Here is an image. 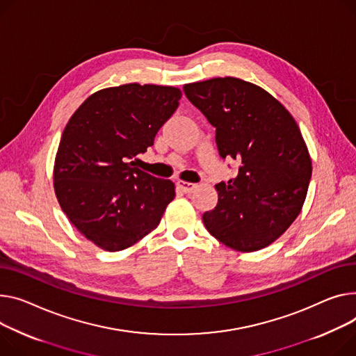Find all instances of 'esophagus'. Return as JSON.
<instances>
[{
  "label": "esophagus",
  "instance_id": "34e87169",
  "mask_svg": "<svg viewBox=\"0 0 356 356\" xmlns=\"http://www.w3.org/2000/svg\"><path fill=\"white\" fill-rule=\"evenodd\" d=\"M177 187L180 188L181 192H184V193H192L195 188L197 187V184H195V183H191V181H184V180H179L177 181Z\"/></svg>",
  "mask_w": 356,
  "mask_h": 356
}]
</instances>
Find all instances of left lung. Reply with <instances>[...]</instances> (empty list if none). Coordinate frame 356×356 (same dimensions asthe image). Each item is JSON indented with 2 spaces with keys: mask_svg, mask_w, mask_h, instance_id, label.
Here are the masks:
<instances>
[{
  "mask_svg": "<svg viewBox=\"0 0 356 356\" xmlns=\"http://www.w3.org/2000/svg\"><path fill=\"white\" fill-rule=\"evenodd\" d=\"M183 90L216 127L220 157L242 160L238 176L215 186L218 206L203 215L207 232L238 252L272 245L298 218L312 176L295 118L266 90L236 77Z\"/></svg>",
  "mask_w": 356,
  "mask_h": 356,
  "instance_id": "obj_1",
  "label": "left lung"
}]
</instances>
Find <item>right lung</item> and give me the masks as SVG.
I'll return each instance as SVG.
<instances>
[{
	"label": "right lung",
	"instance_id": "add662e5",
	"mask_svg": "<svg viewBox=\"0 0 356 356\" xmlns=\"http://www.w3.org/2000/svg\"><path fill=\"white\" fill-rule=\"evenodd\" d=\"M181 91L137 83L99 90L68 120L54 161V192L68 220L118 252L157 227L175 183L133 168L176 111Z\"/></svg>",
	"mask_w": 356,
	"mask_h": 356
}]
</instances>
